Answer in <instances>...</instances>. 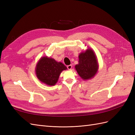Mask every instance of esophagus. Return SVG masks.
<instances>
[{"mask_svg":"<svg viewBox=\"0 0 135 135\" xmlns=\"http://www.w3.org/2000/svg\"><path fill=\"white\" fill-rule=\"evenodd\" d=\"M67 68H68V69H69V70H70V69H71V68H72V65H68Z\"/></svg>","mask_w":135,"mask_h":135,"instance_id":"obj_1","label":"esophagus"}]
</instances>
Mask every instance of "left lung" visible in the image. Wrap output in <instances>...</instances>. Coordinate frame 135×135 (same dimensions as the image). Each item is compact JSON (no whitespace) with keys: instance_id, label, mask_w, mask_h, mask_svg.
Listing matches in <instances>:
<instances>
[{"instance_id":"1","label":"left lung","mask_w":135,"mask_h":135,"mask_svg":"<svg viewBox=\"0 0 135 135\" xmlns=\"http://www.w3.org/2000/svg\"><path fill=\"white\" fill-rule=\"evenodd\" d=\"M78 58V64L75 66L78 74L83 80L93 78L99 67L95 52L92 48H88L85 51L80 53Z\"/></svg>"}]
</instances>
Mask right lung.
I'll return each instance as SVG.
<instances>
[{"label":"right lung","instance_id":"right-lung-1","mask_svg":"<svg viewBox=\"0 0 135 135\" xmlns=\"http://www.w3.org/2000/svg\"><path fill=\"white\" fill-rule=\"evenodd\" d=\"M67 68L55 59L43 56L38 61L35 67V74L38 79L48 85L53 86L58 81L60 75Z\"/></svg>","mask_w":135,"mask_h":135}]
</instances>
